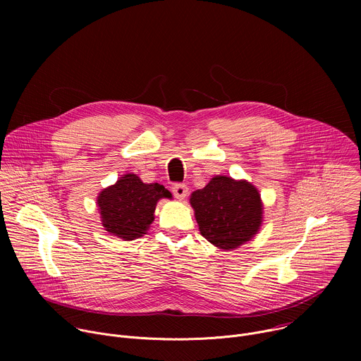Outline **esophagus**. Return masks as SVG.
<instances>
[{
  "instance_id": "obj_1",
  "label": "esophagus",
  "mask_w": 361,
  "mask_h": 361,
  "mask_svg": "<svg viewBox=\"0 0 361 361\" xmlns=\"http://www.w3.org/2000/svg\"><path fill=\"white\" fill-rule=\"evenodd\" d=\"M173 194L178 200H184L188 195V187L185 184H176L173 187Z\"/></svg>"
}]
</instances>
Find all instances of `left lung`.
I'll list each match as a JSON object with an SVG mask.
<instances>
[{
  "instance_id": "1",
  "label": "left lung",
  "mask_w": 361,
  "mask_h": 361,
  "mask_svg": "<svg viewBox=\"0 0 361 361\" xmlns=\"http://www.w3.org/2000/svg\"><path fill=\"white\" fill-rule=\"evenodd\" d=\"M190 204L201 235L226 251L252 240L263 224L262 194L247 180L214 176L192 191Z\"/></svg>"
}]
</instances>
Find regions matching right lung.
I'll list each match as a JSON object with an SVG mask.
<instances>
[{"instance_id": "right-lung-1", "label": "right lung", "mask_w": 361, "mask_h": 361, "mask_svg": "<svg viewBox=\"0 0 361 361\" xmlns=\"http://www.w3.org/2000/svg\"><path fill=\"white\" fill-rule=\"evenodd\" d=\"M161 198H173L164 185L145 184L137 174L127 173L99 191L97 207L101 224L124 241L142 237L154 221V212Z\"/></svg>"}]
</instances>
